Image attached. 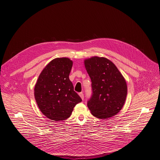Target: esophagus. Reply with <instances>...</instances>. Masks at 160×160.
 <instances>
[{
  "instance_id": "esophagus-1",
  "label": "esophagus",
  "mask_w": 160,
  "mask_h": 160,
  "mask_svg": "<svg viewBox=\"0 0 160 160\" xmlns=\"http://www.w3.org/2000/svg\"><path fill=\"white\" fill-rule=\"evenodd\" d=\"M79 96H80V97L81 98V99H82V100H83V99H84V96H83V92H80V93H79Z\"/></svg>"
}]
</instances>
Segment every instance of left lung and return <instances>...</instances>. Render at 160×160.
I'll use <instances>...</instances> for the list:
<instances>
[{
    "label": "left lung",
    "mask_w": 160,
    "mask_h": 160,
    "mask_svg": "<svg viewBox=\"0 0 160 160\" xmlns=\"http://www.w3.org/2000/svg\"><path fill=\"white\" fill-rule=\"evenodd\" d=\"M91 79L92 96L87 102L95 117L108 119L123 108L127 94L126 81L117 67L104 57L94 56L84 60Z\"/></svg>",
    "instance_id": "left-lung-1"
}]
</instances>
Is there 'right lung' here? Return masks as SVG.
Segmentation results:
<instances>
[{
    "mask_svg": "<svg viewBox=\"0 0 160 160\" xmlns=\"http://www.w3.org/2000/svg\"><path fill=\"white\" fill-rule=\"evenodd\" d=\"M72 66L73 61L68 58L54 59L43 68L35 85L37 104L50 120H65L82 101L69 78Z\"/></svg>",
    "mask_w": 160,
    "mask_h": 160,
    "instance_id": "add662e5",
    "label": "right lung"
}]
</instances>
